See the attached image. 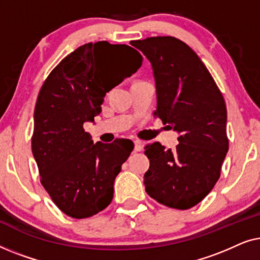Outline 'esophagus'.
<instances>
[{"label": "esophagus", "mask_w": 260, "mask_h": 260, "mask_svg": "<svg viewBox=\"0 0 260 260\" xmlns=\"http://www.w3.org/2000/svg\"><path fill=\"white\" fill-rule=\"evenodd\" d=\"M135 151H142L143 150V143L141 141H135Z\"/></svg>", "instance_id": "1"}]
</instances>
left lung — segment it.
Masks as SVG:
<instances>
[{"label":"left lung","instance_id":"1","mask_svg":"<svg viewBox=\"0 0 260 260\" xmlns=\"http://www.w3.org/2000/svg\"><path fill=\"white\" fill-rule=\"evenodd\" d=\"M150 61L156 84L154 116L179 133L175 150L148 144L145 191L170 208L188 209L207 197L229 151L227 110L214 79L197 53L174 37L133 41Z\"/></svg>","mask_w":260,"mask_h":260}]
</instances>
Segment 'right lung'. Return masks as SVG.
<instances>
[{
  "label": "right lung",
  "instance_id": "1",
  "mask_svg": "<svg viewBox=\"0 0 260 260\" xmlns=\"http://www.w3.org/2000/svg\"><path fill=\"white\" fill-rule=\"evenodd\" d=\"M142 60L127 45L85 44L59 62L39 92L31 151L42 186L71 218H88L111 204L113 182L134 143L117 138L93 144L84 124L93 122L105 94Z\"/></svg>",
  "mask_w": 260,
  "mask_h": 260
}]
</instances>
